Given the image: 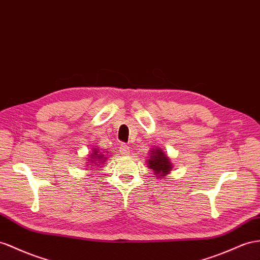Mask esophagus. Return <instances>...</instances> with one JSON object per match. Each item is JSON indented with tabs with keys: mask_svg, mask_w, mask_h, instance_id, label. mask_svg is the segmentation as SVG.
<instances>
[{
	"mask_svg": "<svg viewBox=\"0 0 260 260\" xmlns=\"http://www.w3.org/2000/svg\"><path fill=\"white\" fill-rule=\"evenodd\" d=\"M119 151H121V154L123 156H127L131 152V147H128L127 145H121V147H119Z\"/></svg>",
	"mask_w": 260,
	"mask_h": 260,
	"instance_id": "obj_1",
	"label": "esophagus"
}]
</instances>
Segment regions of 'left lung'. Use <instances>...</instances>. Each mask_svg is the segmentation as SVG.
Returning a JSON list of instances; mask_svg holds the SVG:
<instances>
[{"instance_id":"left-lung-1","label":"left lung","mask_w":260,"mask_h":260,"mask_svg":"<svg viewBox=\"0 0 260 260\" xmlns=\"http://www.w3.org/2000/svg\"><path fill=\"white\" fill-rule=\"evenodd\" d=\"M147 167L154 171L156 179H164L172 170V161L161 148H151L147 159Z\"/></svg>"}]
</instances>
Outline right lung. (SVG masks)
Returning <instances> with one entry per match:
<instances>
[{
	"label": "right lung",
	"instance_id": "obj_1",
	"mask_svg": "<svg viewBox=\"0 0 260 260\" xmlns=\"http://www.w3.org/2000/svg\"><path fill=\"white\" fill-rule=\"evenodd\" d=\"M88 156H89L88 160H86V165H85L86 170L95 169V168L100 167V165H102V164L106 162V160H108V156L104 154L103 150L99 149V147H93L91 154Z\"/></svg>",
	"mask_w": 260,
	"mask_h": 260
}]
</instances>
